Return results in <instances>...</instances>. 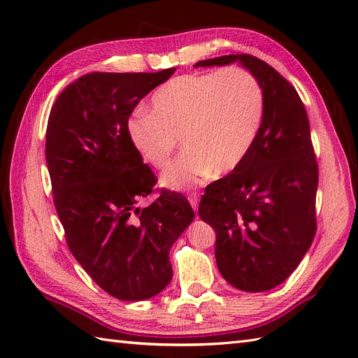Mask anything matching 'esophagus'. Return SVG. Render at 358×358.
<instances>
[{
	"instance_id": "esophagus-1",
	"label": "esophagus",
	"mask_w": 358,
	"mask_h": 358,
	"mask_svg": "<svg viewBox=\"0 0 358 358\" xmlns=\"http://www.w3.org/2000/svg\"><path fill=\"white\" fill-rule=\"evenodd\" d=\"M187 200L191 203V206L194 208V210L199 209V201H200V194L199 192H191L187 195Z\"/></svg>"
}]
</instances>
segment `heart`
Segmentation results:
<instances>
[{
	"label": "heart",
	"mask_w": 358,
	"mask_h": 358,
	"mask_svg": "<svg viewBox=\"0 0 358 358\" xmlns=\"http://www.w3.org/2000/svg\"><path fill=\"white\" fill-rule=\"evenodd\" d=\"M150 108L129 118V141L163 171L181 138L186 152L163 175V185L187 189L214 172L235 171L248 158L263 126L264 92L252 72L229 66L167 81L152 95Z\"/></svg>",
	"instance_id": "1"
}]
</instances>
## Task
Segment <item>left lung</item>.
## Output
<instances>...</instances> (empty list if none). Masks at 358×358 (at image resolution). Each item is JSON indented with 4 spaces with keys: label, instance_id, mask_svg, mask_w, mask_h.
I'll return each instance as SVG.
<instances>
[{
    "label": "left lung",
    "instance_id": "8db88e82",
    "mask_svg": "<svg viewBox=\"0 0 358 358\" xmlns=\"http://www.w3.org/2000/svg\"><path fill=\"white\" fill-rule=\"evenodd\" d=\"M234 62L260 81L263 126L245 162L206 186L199 214L215 229V260L227 283L263 292L283 283L313 245L318 164L305 104L273 67L248 53L195 67Z\"/></svg>",
    "mask_w": 358,
    "mask_h": 358
}]
</instances>
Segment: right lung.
I'll return each mask as SVG.
<instances>
[{
  "label": "right lung",
  "instance_id": "1",
  "mask_svg": "<svg viewBox=\"0 0 358 358\" xmlns=\"http://www.w3.org/2000/svg\"><path fill=\"white\" fill-rule=\"evenodd\" d=\"M173 72L86 73L58 95L48 121L45 162L67 248L118 300H146L169 285V249L195 215L185 195L166 189L136 208L157 177L129 141L127 121Z\"/></svg>",
  "mask_w": 358,
  "mask_h": 358
}]
</instances>
